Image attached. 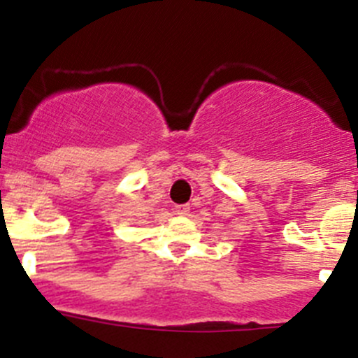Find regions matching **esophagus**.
<instances>
[{
	"mask_svg": "<svg viewBox=\"0 0 358 358\" xmlns=\"http://www.w3.org/2000/svg\"><path fill=\"white\" fill-rule=\"evenodd\" d=\"M173 209H176V214H179V216H186V214L189 213V206H188V203H177V206L173 207Z\"/></svg>",
	"mask_w": 358,
	"mask_h": 358,
	"instance_id": "1",
	"label": "esophagus"
}]
</instances>
